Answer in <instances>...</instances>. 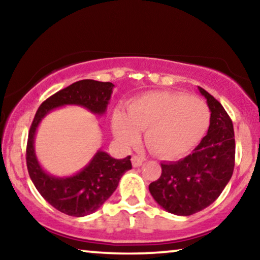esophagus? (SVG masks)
Returning a JSON list of instances; mask_svg holds the SVG:
<instances>
[{
	"instance_id": "34e87169",
	"label": "esophagus",
	"mask_w": 260,
	"mask_h": 260,
	"mask_svg": "<svg viewBox=\"0 0 260 260\" xmlns=\"http://www.w3.org/2000/svg\"><path fill=\"white\" fill-rule=\"evenodd\" d=\"M143 157H140V156H133L131 157V163H133V167H135V168H137V167H141L142 163H143Z\"/></svg>"
}]
</instances>
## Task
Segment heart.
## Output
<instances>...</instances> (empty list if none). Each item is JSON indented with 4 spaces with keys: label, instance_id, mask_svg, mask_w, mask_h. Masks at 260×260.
I'll use <instances>...</instances> for the list:
<instances>
[{
    "label": "heart",
    "instance_id": "heart-1",
    "mask_svg": "<svg viewBox=\"0 0 260 260\" xmlns=\"http://www.w3.org/2000/svg\"><path fill=\"white\" fill-rule=\"evenodd\" d=\"M207 105L195 97L176 92H150L134 99L125 115L116 111L112 131L117 141L131 145L144 130V140L155 154L175 158L190 151L207 130Z\"/></svg>",
    "mask_w": 260,
    "mask_h": 260
}]
</instances>
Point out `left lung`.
<instances>
[{
	"mask_svg": "<svg viewBox=\"0 0 260 260\" xmlns=\"http://www.w3.org/2000/svg\"><path fill=\"white\" fill-rule=\"evenodd\" d=\"M198 88L211 111L207 135L190 155L176 162H162L161 176L149 184L155 201L175 215H191L213 204L234 169L232 120L213 95L200 86Z\"/></svg>",
	"mask_w": 260,
	"mask_h": 260,
	"instance_id": "8db88e82",
	"label": "left lung"
}]
</instances>
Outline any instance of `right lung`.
<instances>
[{
    "label": "right lung",
    "instance_id": "obj_1",
    "mask_svg": "<svg viewBox=\"0 0 260 260\" xmlns=\"http://www.w3.org/2000/svg\"><path fill=\"white\" fill-rule=\"evenodd\" d=\"M115 85L92 79L79 80L56 92L42 103L35 113L27 142V168L41 197L63 214H92L113 194L123 174L131 169L130 156L117 159L102 149L80 172L71 176H54L46 172L35 154V135L42 119L53 110L77 105L97 116L105 115Z\"/></svg>",
    "mask_w": 260,
    "mask_h": 260
}]
</instances>
